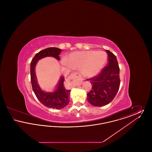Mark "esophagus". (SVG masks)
<instances>
[{"label":"esophagus","mask_w":152,"mask_h":152,"mask_svg":"<svg viewBox=\"0 0 152 152\" xmlns=\"http://www.w3.org/2000/svg\"><path fill=\"white\" fill-rule=\"evenodd\" d=\"M69 79L71 80H77L80 83H82L83 81V79L80 73L75 72L73 73L71 75V76L69 77Z\"/></svg>","instance_id":"34e87169"}]
</instances>
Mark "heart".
<instances>
[{"instance_id":"1","label":"heart","mask_w":152,"mask_h":152,"mask_svg":"<svg viewBox=\"0 0 152 152\" xmlns=\"http://www.w3.org/2000/svg\"><path fill=\"white\" fill-rule=\"evenodd\" d=\"M108 55L104 51H87L71 53L68 62L63 61L64 65H71L76 68H81L83 75L88 77H94L101 71L106 64Z\"/></svg>"}]
</instances>
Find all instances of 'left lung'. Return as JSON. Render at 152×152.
Returning <instances> with one entry per match:
<instances>
[{
    "instance_id": "left-lung-1",
    "label": "left lung",
    "mask_w": 152,
    "mask_h": 152,
    "mask_svg": "<svg viewBox=\"0 0 152 152\" xmlns=\"http://www.w3.org/2000/svg\"><path fill=\"white\" fill-rule=\"evenodd\" d=\"M108 63L97 76L90 80L92 88L87 94L88 102L95 107L108 104L113 100L120 84V68L116 56L109 50Z\"/></svg>"
}]
</instances>
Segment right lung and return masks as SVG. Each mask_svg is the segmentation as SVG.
I'll return each mask as SVG.
<instances>
[{
	"mask_svg": "<svg viewBox=\"0 0 152 152\" xmlns=\"http://www.w3.org/2000/svg\"><path fill=\"white\" fill-rule=\"evenodd\" d=\"M61 52V49L55 47H50L44 49L36 53L32 58L30 65L31 84L36 97L45 107L56 109L63 108L69 102V98L71 91L65 89L64 86V78L60 77L56 89L54 92H45L41 89L37 84L35 68L37 61L42 58L52 56L59 60V55Z\"/></svg>",
	"mask_w": 152,
	"mask_h": 152,
	"instance_id": "obj_1",
	"label": "right lung"
}]
</instances>
